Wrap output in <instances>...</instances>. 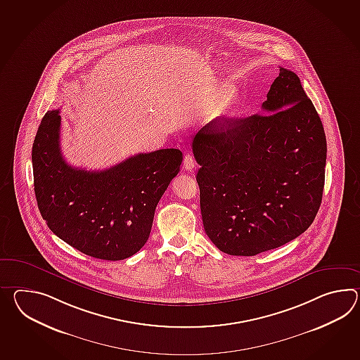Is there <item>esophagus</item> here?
<instances>
[{"label": "esophagus", "mask_w": 360, "mask_h": 360, "mask_svg": "<svg viewBox=\"0 0 360 360\" xmlns=\"http://www.w3.org/2000/svg\"><path fill=\"white\" fill-rule=\"evenodd\" d=\"M195 165H196V162H195L193 156L190 155V153H187L184 159V168L186 170H188V172H191L192 169L195 168Z\"/></svg>", "instance_id": "obj_1"}]
</instances>
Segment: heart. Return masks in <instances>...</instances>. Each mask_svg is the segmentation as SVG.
<instances>
[{"mask_svg": "<svg viewBox=\"0 0 360 360\" xmlns=\"http://www.w3.org/2000/svg\"><path fill=\"white\" fill-rule=\"evenodd\" d=\"M240 105V94L236 90H226L218 96L210 111L212 120H222L232 116Z\"/></svg>", "mask_w": 360, "mask_h": 360, "instance_id": "obj_1", "label": "heart"}]
</instances>
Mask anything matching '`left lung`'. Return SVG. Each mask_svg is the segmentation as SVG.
I'll use <instances>...</instances> for the list:
<instances>
[{"mask_svg":"<svg viewBox=\"0 0 360 360\" xmlns=\"http://www.w3.org/2000/svg\"><path fill=\"white\" fill-rule=\"evenodd\" d=\"M264 113L224 119L192 139L204 230L231 256H256L306 231L323 198L327 141L296 73L280 67Z\"/></svg>","mask_w":360,"mask_h":360,"instance_id":"8db88e82","label":"left lung"}]
</instances>
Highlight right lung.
<instances>
[{
  "label": "right lung",
  "instance_id": "add662e5",
  "mask_svg": "<svg viewBox=\"0 0 360 360\" xmlns=\"http://www.w3.org/2000/svg\"><path fill=\"white\" fill-rule=\"evenodd\" d=\"M59 110L46 112L32 147L33 184L49 229L86 256L120 261L148 240L155 209L178 174L182 152L138 153L90 172L64 161Z\"/></svg>",
  "mask_w": 360,
  "mask_h": 360
}]
</instances>
